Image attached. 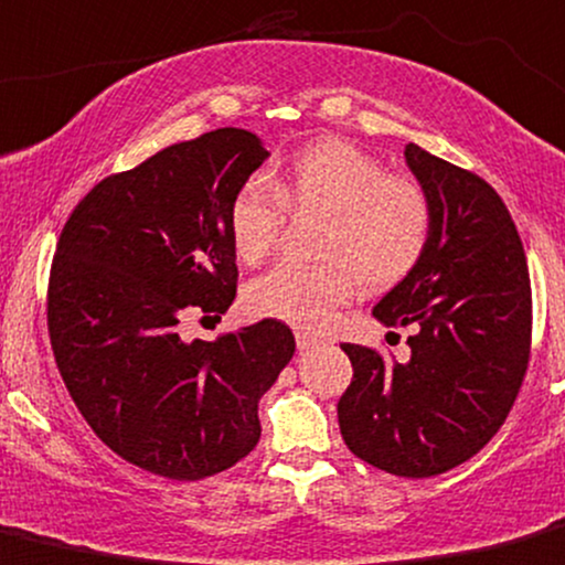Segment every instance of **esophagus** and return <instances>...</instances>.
<instances>
[{
    "label": "esophagus",
    "instance_id": "obj_1",
    "mask_svg": "<svg viewBox=\"0 0 565 565\" xmlns=\"http://www.w3.org/2000/svg\"><path fill=\"white\" fill-rule=\"evenodd\" d=\"M295 341H298L300 352H308V349H313V347H319V343H322L317 335H311V332H306V330H298Z\"/></svg>",
    "mask_w": 565,
    "mask_h": 565
}]
</instances>
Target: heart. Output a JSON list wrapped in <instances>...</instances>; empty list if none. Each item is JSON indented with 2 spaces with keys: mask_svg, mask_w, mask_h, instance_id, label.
Returning a JSON list of instances; mask_svg holds the SVG:
<instances>
[{
  "mask_svg": "<svg viewBox=\"0 0 565 565\" xmlns=\"http://www.w3.org/2000/svg\"><path fill=\"white\" fill-rule=\"evenodd\" d=\"M287 207L324 213L322 265H278L248 287L257 317L322 328L365 284L390 289L423 259L430 241V203L417 183L390 175L371 153L347 140H322L295 153L270 175H252L230 205V237L241 263L259 265L276 248Z\"/></svg>",
  "mask_w": 565,
  "mask_h": 565,
  "instance_id": "1",
  "label": "heart"
}]
</instances>
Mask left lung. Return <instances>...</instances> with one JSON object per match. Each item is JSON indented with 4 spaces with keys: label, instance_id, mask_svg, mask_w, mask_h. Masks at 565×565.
I'll use <instances>...</instances> for the list:
<instances>
[{
    "label": "left lung",
    "instance_id": "1",
    "mask_svg": "<svg viewBox=\"0 0 565 565\" xmlns=\"http://www.w3.org/2000/svg\"><path fill=\"white\" fill-rule=\"evenodd\" d=\"M403 157L430 203V241L373 317L412 324V358L390 362L343 343L354 379L338 401V425L360 460L425 479L477 455L512 412L531 354V278L490 183L414 142Z\"/></svg>",
    "mask_w": 565,
    "mask_h": 565
}]
</instances>
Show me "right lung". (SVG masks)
I'll use <instances>...</instances> for the list:
<instances>
[{
    "mask_svg": "<svg viewBox=\"0 0 565 565\" xmlns=\"http://www.w3.org/2000/svg\"><path fill=\"white\" fill-rule=\"evenodd\" d=\"M270 157L224 127L162 148L99 181L56 243L47 332L58 373L92 430L142 471L194 482L259 441L257 403L295 354L276 319L216 341L178 322L235 300L230 205Z\"/></svg>",
    "mask_w": 565,
    "mask_h": 565,
    "instance_id": "obj_1",
    "label": "right lung"
}]
</instances>
